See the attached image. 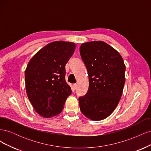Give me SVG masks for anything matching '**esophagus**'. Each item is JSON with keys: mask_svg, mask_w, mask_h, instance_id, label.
Segmentation results:
<instances>
[{"mask_svg": "<svg viewBox=\"0 0 151 151\" xmlns=\"http://www.w3.org/2000/svg\"><path fill=\"white\" fill-rule=\"evenodd\" d=\"M73 86H74V89H77V84H74V85H73Z\"/></svg>", "mask_w": 151, "mask_h": 151, "instance_id": "esophagus-1", "label": "esophagus"}]
</instances>
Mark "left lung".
<instances>
[{
	"label": "left lung",
	"mask_w": 151,
	"mask_h": 151,
	"mask_svg": "<svg viewBox=\"0 0 151 151\" xmlns=\"http://www.w3.org/2000/svg\"><path fill=\"white\" fill-rule=\"evenodd\" d=\"M80 54L89 76L88 91L79 98L80 109L90 120L105 119L122 97L125 82L124 62L115 48L102 41L83 43Z\"/></svg>",
	"instance_id": "obj_1"
}]
</instances>
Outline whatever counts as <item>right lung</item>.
<instances>
[{"label":"right lung","instance_id":"obj_1","mask_svg":"<svg viewBox=\"0 0 151 151\" xmlns=\"http://www.w3.org/2000/svg\"><path fill=\"white\" fill-rule=\"evenodd\" d=\"M75 48L74 43L52 42L39 50L27 65L26 93L35 111L43 117L60 113L72 93L65 81V65Z\"/></svg>","mask_w":151,"mask_h":151}]
</instances>
